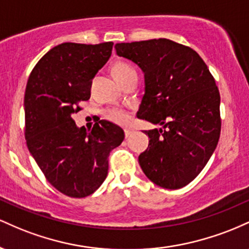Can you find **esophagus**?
<instances>
[{"instance_id":"obj_1","label":"esophagus","mask_w":249,"mask_h":249,"mask_svg":"<svg viewBox=\"0 0 249 249\" xmlns=\"http://www.w3.org/2000/svg\"><path fill=\"white\" fill-rule=\"evenodd\" d=\"M124 132H125V137L128 138V137L131 136V133H132V130H130V128H125Z\"/></svg>"}]
</instances>
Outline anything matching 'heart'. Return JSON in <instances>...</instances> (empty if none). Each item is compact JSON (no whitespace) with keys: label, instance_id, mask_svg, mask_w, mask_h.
I'll return each instance as SVG.
<instances>
[{"label":"heart","instance_id":"1","mask_svg":"<svg viewBox=\"0 0 249 249\" xmlns=\"http://www.w3.org/2000/svg\"><path fill=\"white\" fill-rule=\"evenodd\" d=\"M132 71H134L133 68L124 62H118L115 65V68H113V73H115L117 79L125 76L128 72H132ZM108 117H110V119L117 123H126L128 118H130L128 113L125 110H123V108H113V110L108 112Z\"/></svg>","mask_w":249,"mask_h":249}]
</instances>
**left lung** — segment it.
<instances>
[{"label":"left lung","mask_w":249,"mask_h":249,"mask_svg":"<svg viewBox=\"0 0 249 249\" xmlns=\"http://www.w3.org/2000/svg\"><path fill=\"white\" fill-rule=\"evenodd\" d=\"M117 55L144 73L137 117L161 127L145 131L148 147L138 157L142 172L162 188L190 184L210 160L220 137V95L202 58L171 39L117 43Z\"/></svg>","instance_id":"left-lung-1"}]
</instances>
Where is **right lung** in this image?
Returning a JSON list of instances; mask_svg holds the SVG:
<instances>
[{
    "instance_id": "right-lung-1",
    "label": "right lung",
    "mask_w": 249,
    "mask_h": 249,
    "mask_svg": "<svg viewBox=\"0 0 249 249\" xmlns=\"http://www.w3.org/2000/svg\"><path fill=\"white\" fill-rule=\"evenodd\" d=\"M112 42L62 43L31 71L24 95L25 141L48 181L71 198L98 190L107 176V157L124 141V131L99 121L88 131L72 115L90 98L92 79L107 64Z\"/></svg>"
}]
</instances>
